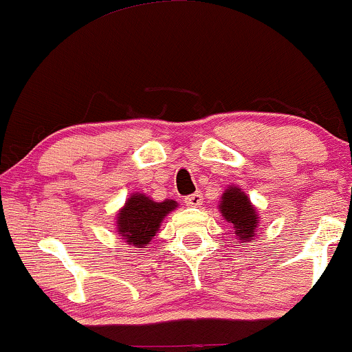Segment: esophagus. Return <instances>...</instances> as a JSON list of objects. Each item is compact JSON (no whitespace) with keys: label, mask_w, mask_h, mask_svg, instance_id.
<instances>
[{"label":"esophagus","mask_w":352,"mask_h":352,"mask_svg":"<svg viewBox=\"0 0 352 352\" xmlns=\"http://www.w3.org/2000/svg\"><path fill=\"white\" fill-rule=\"evenodd\" d=\"M201 201H204V197H201L200 192L185 197V205H187V207H200Z\"/></svg>","instance_id":"obj_1"}]
</instances>
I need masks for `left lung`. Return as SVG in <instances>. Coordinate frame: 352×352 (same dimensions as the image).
Masks as SVG:
<instances>
[{
	"label": "left lung",
	"instance_id": "left-lung-1",
	"mask_svg": "<svg viewBox=\"0 0 352 352\" xmlns=\"http://www.w3.org/2000/svg\"><path fill=\"white\" fill-rule=\"evenodd\" d=\"M218 208L221 217L233 225V230L241 241H252L256 227L260 225V217L243 190L230 185L221 195Z\"/></svg>",
	"mask_w": 352,
	"mask_h": 352
}]
</instances>
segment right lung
Instances as JSON below:
<instances>
[{
	"label": "right lung",
	"mask_w": 352,
	"mask_h": 352,
	"mask_svg": "<svg viewBox=\"0 0 352 352\" xmlns=\"http://www.w3.org/2000/svg\"><path fill=\"white\" fill-rule=\"evenodd\" d=\"M175 208L173 200L153 201L144 193H134L117 213V232L134 248H147L164 218Z\"/></svg>",
	"instance_id": "add662e5"
}]
</instances>
